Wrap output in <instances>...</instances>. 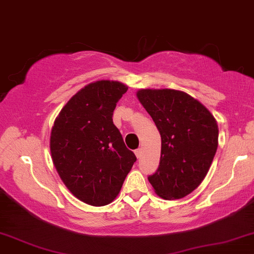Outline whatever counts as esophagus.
<instances>
[{
  "mask_svg": "<svg viewBox=\"0 0 254 254\" xmlns=\"http://www.w3.org/2000/svg\"><path fill=\"white\" fill-rule=\"evenodd\" d=\"M141 153H143V152H141V148H137L136 151H134V154H136V157L139 159L140 157H141Z\"/></svg>",
  "mask_w": 254,
  "mask_h": 254,
  "instance_id": "1",
  "label": "esophagus"
}]
</instances>
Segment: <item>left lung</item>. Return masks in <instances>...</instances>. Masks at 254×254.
Returning a JSON list of instances; mask_svg holds the SVG:
<instances>
[{"label": "left lung", "instance_id": "left-lung-1", "mask_svg": "<svg viewBox=\"0 0 254 254\" xmlns=\"http://www.w3.org/2000/svg\"><path fill=\"white\" fill-rule=\"evenodd\" d=\"M137 97L161 136L160 162L148 181L165 200L185 197L211 166L218 146L217 122L203 104L180 90L140 89Z\"/></svg>", "mask_w": 254, "mask_h": 254}]
</instances>
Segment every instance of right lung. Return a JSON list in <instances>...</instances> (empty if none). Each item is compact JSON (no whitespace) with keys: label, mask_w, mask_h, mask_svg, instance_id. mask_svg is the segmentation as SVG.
<instances>
[{"label":"right lung","mask_w":254,"mask_h":254,"mask_svg":"<svg viewBox=\"0 0 254 254\" xmlns=\"http://www.w3.org/2000/svg\"><path fill=\"white\" fill-rule=\"evenodd\" d=\"M127 90L118 81L87 84L65 104L51 131V155L60 179L75 197L94 207L116 198L137 160L113 122Z\"/></svg>","instance_id":"obj_1"}]
</instances>
